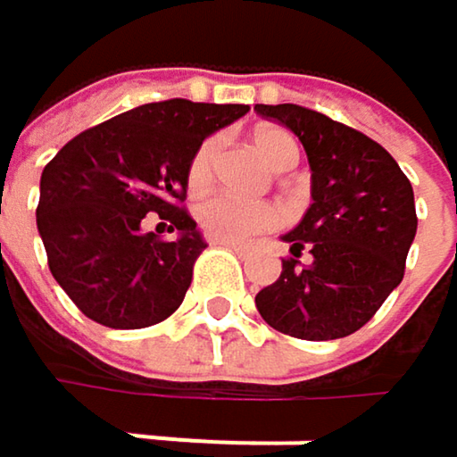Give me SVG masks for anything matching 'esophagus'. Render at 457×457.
<instances>
[{
    "instance_id": "34e87169",
    "label": "esophagus",
    "mask_w": 457,
    "mask_h": 457,
    "mask_svg": "<svg viewBox=\"0 0 457 457\" xmlns=\"http://www.w3.org/2000/svg\"><path fill=\"white\" fill-rule=\"evenodd\" d=\"M220 245H228V248H232V251H243L245 245L243 243H237V240H220Z\"/></svg>"
}]
</instances>
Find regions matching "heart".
<instances>
[{
  "instance_id": "b5f03b06",
  "label": "heart",
  "mask_w": 457,
  "mask_h": 457,
  "mask_svg": "<svg viewBox=\"0 0 457 457\" xmlns=\"http://www.w3.org/2000/svg\"><path fill=\"white\" fill-rule=\"evenodd\" d=\"M253 145L275 171H286L299 161L296 142L283 129H275V127L259 129L253 135ZM217 153H220V142L214 137L201 142L198 150L193 153V158L187 163V187L193 193H201L212 185ZM280 220H283V214L278 206L262 204V201H243V198H235L228 193L212 195L198 206L201 228L206 229V235H212L217 240H245L262 229L278 228Z\"/></svg>"
}]
</instances>
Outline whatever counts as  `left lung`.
<instances>
[{"mask_svg":"<svg viewBox=\"0 0 457 457\" xmlns=\"http://www.w3.org/2000/svg\"><path fill=\"white\" fill-rule=\"evenodd\" d=\"M307 150L312 204L283 240L280 278L256 294L267 325L294 338L330 341L360 330L403 283L418 217L411 179L362 132L302 105H256ZM302 250L313 259L298 262Z\"/></svg>","mask_w":457,"mask_h":457,"instance_id":"1","label":"left lung"}]
</instances>
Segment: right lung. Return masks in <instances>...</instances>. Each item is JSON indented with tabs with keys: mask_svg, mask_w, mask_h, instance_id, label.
I'll use <instances>...</instances> for the list:
<instances>
[{
	"mask_svg": "<svg viewBox=\"0 0 457 457\" xmlns=\"http://www.w3.org/2000/svg\"><path fill=\"white\" fill-rule=\"evenodd\" d=\"M248 113V105L163 100L103 121L60 147L42 171L37 228L52 278L89 320L147 328L185 299L206 248L187 195L198 145ZM158 213L174 241L141 229Z\"/></svg>",
	"mask_w": 457,
	"mask_h": 457,
	"instance_id": "right-lung-1",
	"label": "right lung"
}]
</instances>
